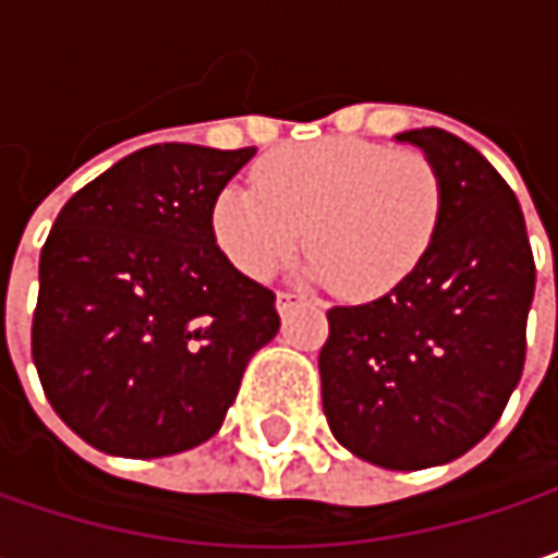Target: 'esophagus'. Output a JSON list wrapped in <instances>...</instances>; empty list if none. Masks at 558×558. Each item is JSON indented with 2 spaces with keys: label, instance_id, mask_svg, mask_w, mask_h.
<instances>
[{
  "label": "esophagus",
  "instance_id": "esophagus-1",
  "mask_svg": "<svg viewBox=\"0 0 558 558\" xmlns=\"http://www.w3.org/2000/svg\"><path fill=\"white\" fill-rule=\"evenodd\" d=\"M306 303V296L303 293H290V290H280L278 293V313L280 316H287L290 310H296V306H303Z\"/></svg>",
  "mask_w": 558,
  "mask_h": 558
}]
</instances>
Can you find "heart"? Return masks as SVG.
I'll use <instances>...</instances> for the list:
<instances>
[{
	"mask_svg": "<svg viewBox=\"0 0 558 558\" xmlns=\"http://www.w3.org/2000/svg\"><path fill=\"white\" fill-rule=\"evenodd\" d=\"M439 219L433 161L368 138L283 145L258 161L255 183L222 186L209 213L216 245L245 278H271L306 242L303 275L349 300L397 290L423 265Z\"/></svg>",
	"mask_w": 558,
	"mask_h": 558,
	"instance_id": "heart-1",
	"label": "heart"
}]
</instances>
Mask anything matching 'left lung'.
Here are the masks:
<instances>
[{
  "label": "left lung",
  "mask_w": 558,
  "mask_h": 558,
  "mask_svg": "<svg viewBox=\"0 0 558 558\" xmlns=\"http://www.w3.org/2000/svg\"><path fill=\"white\" fill-rule=\"evenodd\" d=\"M442 180L423 265L388 296L332 306L323 410L359 459L416 472L478 446L520 381L536 265L513 190L446 129L400 132Z\"/></svg>",
  "instance_id": "left-lung-1"
}]
</instances>
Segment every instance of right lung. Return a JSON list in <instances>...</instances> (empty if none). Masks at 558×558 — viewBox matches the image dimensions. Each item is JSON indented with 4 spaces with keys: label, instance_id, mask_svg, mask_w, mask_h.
Returning <instances> with one entry per match:
<instances>
[{
    "label": "right lung",
    "instance_id": "obj_1",
    "mask_svg": "<svg viewBox=\"0 0 558 558\" xmlns=\"http://www.w3.org/2000/svg\"><path fill=\"white\" fill-rule=\"evenodd\" d=\"M255 148L151 145L60 209L41 248L32 359L57 416L125 459L219 433L245 365L280 329L275 293L216 245V193Z\"/></svg>",
    "mask_w": 558,
    "mask_h": 558
}]
</instances>
